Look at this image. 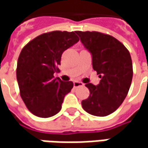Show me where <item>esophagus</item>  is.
Listing matches in <instances>:
<instances>
[{"label":"esophagus","instance_id":"esophagus-1","mask_svg":"<svg viewBox=\"0 0 148 148\" xmlns=\"http://www.w3.org/2000/svg\"><path fill=\"white\" fill-rule=\"evenodd\" d=\"M73 86H74V87H79V86H83L84 84L82 82H74Z\"/></svg>","mask_w":148,"mask_h":148}]
</instances>
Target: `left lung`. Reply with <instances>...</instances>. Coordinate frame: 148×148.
Masks as SVG:
<instances>
[{"label":"left lung","mask_w":148,"mask_h":148,"mask_svg":"<svg viewBox=\"0 0 148 148\" xmlns=\"http://www.w3.org/2000/svg\"><path fill=\"white\" fill-rule=\"evenodd\" d=\"M92 56V66L101 79L97 86L86 84L90 95L82 101L84 110L95 116H107L126 98L133 79L128 50L115 38L95 31H76Z\"/></svg>","instance_id":"1"}]
</instances>
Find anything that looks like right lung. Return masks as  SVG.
Masks as SVG:
<instances>
[{
	"label": "right lung",
	"mask_w": 148,
	"mask_h": 148,
	"mask_svg": "<svg viewBox=\"0 0 148 148\" xmlns=\"http://www.w3.org/2000/svg\"><path fill=\"white\" fill-rule=\"evenodd\" d=\"M78 41L76 32L53 31L34 38L21 50L17 82L21 98L34 115L49 118L61 110L73 82H64L53 75L61 65L62 53Z\"/></svg>",
	"instance_id": "add662e5"
}]
</instances>
